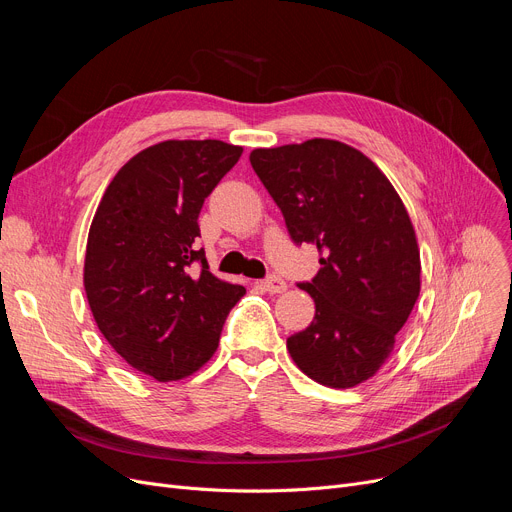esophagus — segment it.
Listing matches in <instances>:
<instances>
[{
  "label": "esophagus",
  "instance_id": "34e87169",
  "mask_svg": "<svg viewBox=\"0 0 512 512\" xmlns=\"http://www.w3.org/2000/svg\"><path fill=\"white\" fill-rule=\"evenodd\" d=\"M263 288L270 292V294H280V292H284L288 286H286V282L282 280V278H278V276H270L267 278L265 282H263Z\"/></svg>",
  "mask_w": 512,
  "mask_h": 512
}]
</instances>
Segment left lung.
Instances as JSON below:
<instances>
[{"mask_svg": "<svg viewBox=\"0 0 512 512\" xmlns=\"http://www.w3.org/2000/svg\"><path fill=\"white\" fill-rule=\"evenodd\" d=\"M251 166L280 207L290 238L319 251L299 284L315 301L311 326L286 340L321 386L355 388L394 351L421 290V259L405 203L359 149L332 139L253 149Z\"/></svg>", "mask_w": 512, "mask_h": 512, "instance_id": "1", "label": "left lung"}]
</instances>
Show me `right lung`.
<instances>
[{
    "label": "right lung",
    "mask_w": 512,
    "mask_h": 512,
    "mask_svg": "<svg viewBox=\"0 0 512 512\" xmlns=\"http://www.w3.org/2000/svg\"><path fill=\"white\" fill-rule=\"evenodd\" d=\"M240 155L213 139L151 145L118 170L95 211L83 278L91 313L114 351L157 382L201 369L247 292L215 278L195 242L203 201Z\"/></svg>",
    "instance_id": "add662e5"
}]
</instances>
